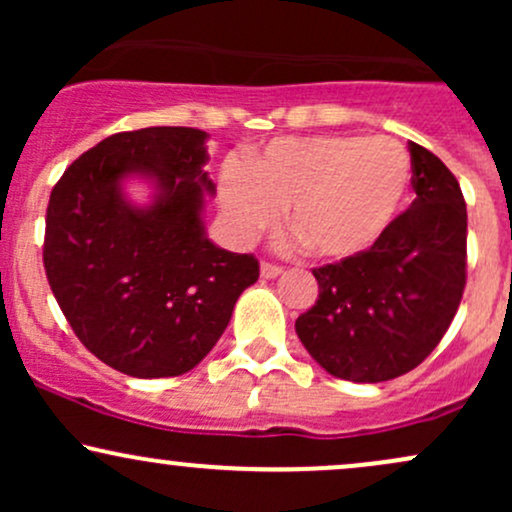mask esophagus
<instances>
[{"label": "esophagus", "mask_w": 512, "mask_h": 512, "mask_svg": "<svg viewBox=\"0 0 512 512\" xmlns=\"http://www.w3.org/2000/svg\"><path fill=\"white\" fill-rule=\"evenodd\" d=\"M281 272H284V269H281L279 264H272V262H262V267H260L262 279H276Z\"/></svg>", "instance_id": "esophagus-1"}]
</instances>
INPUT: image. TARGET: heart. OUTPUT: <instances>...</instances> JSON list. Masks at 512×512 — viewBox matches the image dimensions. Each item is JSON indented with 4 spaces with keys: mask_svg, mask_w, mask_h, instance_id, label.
I'll use <instances>...</instances> for the list:
<instances>
[{
    "mask_svg": "<svg viewBox=\"0 0 512 512\" xmlns=\"http://www.w3.org/2000/svg\"><path fill=\"white\" fill-rule=\"evenodd\" d=\"M411 158L390 137H281L252 151L243 170L221 173L228 228L252 240L286 207V221L310 250L330 260L368 250L402 209Z\"/></svg>",
    "mask_w": 512,
    "mask_h": 512,
    "instance_id": "obj_1",
    "label": "heart"
}]
</instances>
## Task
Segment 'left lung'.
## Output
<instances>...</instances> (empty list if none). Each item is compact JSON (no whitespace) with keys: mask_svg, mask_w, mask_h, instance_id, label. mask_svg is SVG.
<instances>
[{"mask_svg":"<svg viewBox=\"0 0 512 512\" xmlns=\"http://www.w3.org/2000/svg\"><path fill=\"white\" fill-rule=\"evenodd\" d=\"M416 199L358 255L313 269L317 301L296 320L308 354L334 378L383 383L419 366L460 308L467 204L436 154L411 144Z\"/></svg>","mask_w":512,"mask_h":512,"instance_id":"left-lung-1","label":"left lung"}]
</instances>
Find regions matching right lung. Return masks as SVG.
<instances>
[{"label":"right lung","mask_w":512,"mask_h":512,"mask_svg":"<svg viewBox=\"0 0 512 512\" xmlns=\"http://www.w3.org/2000/svg\"><path fill=\"white\" fill-rule=\"evenodd\" d=\"M207 132L146 127L103 139L64 170L45 216L50 289L81 344L132 378L192 370L228 327L260 262L214 245L202 221ZM155 182L134 208L121 182Z\"/></svg>","instance_id":"right-lung-1"}]
</instances>
